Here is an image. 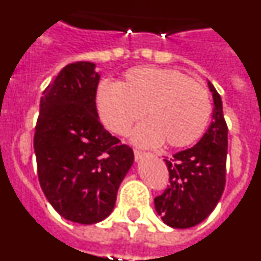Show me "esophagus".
<instances>
[{"label": "esophagus", "instance_id": "obj_1", "mask_svg": "<svg viewBox=\"0 0 261 261\" xmlns=\"http://www.w3.org/2000/svg\"><path fill=\"white\" fill-rule=\"evenodd\" d=\"M145 155H146V153H144V151H141V150H135V158H136V161H138V159L144 158Z\"/></svg>", "mask_w": 261, "mask_h": 261}]
</instances>
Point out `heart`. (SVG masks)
<instances>
[{
	"mask_svg": "<svg viewBox=\"0 0 261 261\" xmlns=\"http://www.w3.org/2000/svg\"><path fill=\"white\" fill-rule=\"evenodd\" d=\"M95 105L103 124L125 135L146 115L132 140L142 146L162 144L171 149L191 146L202 136L212 105L204 86L172 69L144 66L128 70L119 85L100 82Z\"/></svg>",
	"mask_w": 261,
	"mask_h": 261,
	"instance_id": "1",
	"label": "heart"
}]
</instances>
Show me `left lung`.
Segmentation results:
<instances>
[{
  "mask_svg": "<svg viewBox=\"0 0 261 261\" xmlns=\"http://www.w3.org/2000/svg\"><path fill=\"white\" fill-rule=\"evenodd\" d=\"M213 121L197 144L165 159L170 184L154 199L156 213L174 229H188L206 218L220 201L226 183L227 125L222 100L213 85Z\"/></svg>",
  "mask_w": 261,
  "mask_h": 261,
  "instance_id": "1",
  "label": "left lung"
}]
</instances>
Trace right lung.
I'll return each instance as SVG.
<instances>
[{
    "label": "right lung",
    "mask_w": 261,
    "mask_h": 261,
    "mask_svg": "<svg viewBox=\"0 0 261 261\" xmlns=\"http://www.w3.org/2000/svg\"><path fill=\"white\" fill-rule=\"evenodd\" d=\"M99 78L94 62L62 68L43 91L34 136L45 197L60 216L82 225L110 216L117 190L135 161L132 149L120 144L99 121Z\"/></svg>",
    "instance_id": "obj_1"
}]
</instances>
